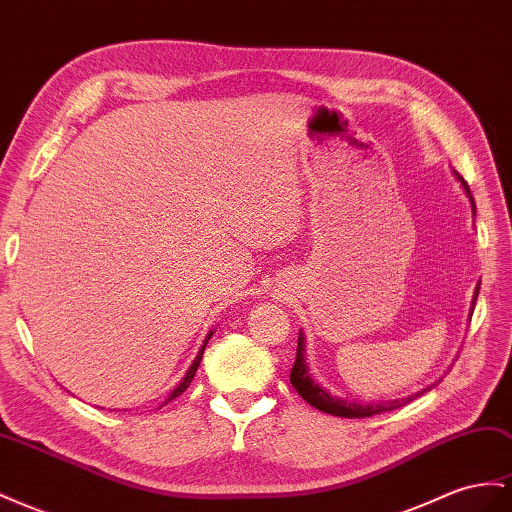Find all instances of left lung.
<instances>
[{
	"mask_svg": "<svg viewBox=\"0 0 512 512\" xmlns=\"http://www.w3.org/2000/svg\"><path fill=\"white\" fill-rule=\"evenodd\" d=\"M454 178L461 183L463 191L467 193L469 204H472V213L476 215V204L472 193H469L467 183L459 176V172H454ZM478 290L480 284L474 290V299H472V308H469V319H472V312L476 306V299H478ZM441 381V379H439ZM437 381V383H439ZM290 383H293V388L297 390V394L306 400L308 405H312L314 409H319L323 413H329V416H340V418H370L375 416V413H383V411H394L398 407H403L407 403H411L413 398H418L422 394H426L428 390H433L437 383L426 385L420 392L405 396V398H394V400H379V403H357V400H347V398H340L336 394H331L329 390H325L319 381H314L310 375V366L306 362V336H303V331H299V340H297V357H295V364L293 370H290Z\"/></svg>",
	"mask_w": 512,
	"mask_h": 512,
	"instance_id": "left-lung-1",
	"label": "left lung"
}]
</instances>
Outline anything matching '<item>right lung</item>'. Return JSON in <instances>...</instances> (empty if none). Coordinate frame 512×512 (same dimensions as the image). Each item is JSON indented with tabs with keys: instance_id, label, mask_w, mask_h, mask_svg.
<instances>
[{
	"instance_id": "add662e5",
	"label": "right lung",
	"mask_w": 512,
	"mask_h": 512,
	"mask_svg": "<svg viewBox=\"0 0 512 512\" xmlns=\"http://www.w3.org/2000/svg\"><path fill=\"white\" fill-rule=\"evenodd\" d=\"M215 334V331L211 329L209 331V334H206V338H204V342H202V347H200V351H198V355H196V359H193V362H191V366H189V370L185 372V377H183V381L181 383H178L176 385V388L170 392V396L168 398H165V403L163 405H168L170 403V400H174V398H178V396H181L187 388H189V383H191V379H193V375H196V370H198V366H200V362H202V355H204V349H206V342H209L211 340V336Z\"/></svg>"
}]
</instances>
